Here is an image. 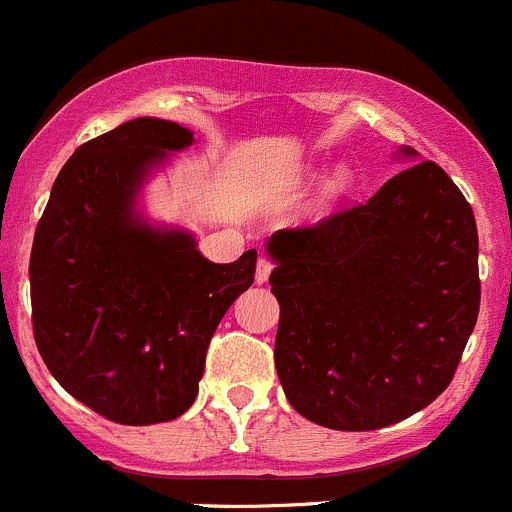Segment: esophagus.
<instances>
[{
    "instance_id": "34e87169",
    "label": "esophagus",
    "mask_w": 512,
    "mask_h": 512,
    "mask_svg": "<svg viewBox=\"0 0 512 512\" xmlns=\"http://www.w3.org/2000/svg\"><path fill=\"white\" fill-rule=\"evenodd\" d=\"M272 267H275V262H272L267 255H262L260 260H257V270H255L257 285H265L267 277H270V272H272Z\"/></svg>"
}]
</instances>
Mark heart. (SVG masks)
Masks as SVG:
<instances>
[{
  "mask_svg": "<svg viewBox=\"0 0 512 512\" xmlns=\"http://www.w3.org/2000/svg\"><path fill=\"white\" fill-rule=\"evenodd\" d=\"M332 185H340V180H335V182H332Z\"/></svg>",
  "mask_w": 512,
  "mask_h": 512,
  "instance_id": "1",
  "label": "heart"
}]
</instances>
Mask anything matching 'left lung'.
<instances>
[{
	"label": "left lung",
	"mask_w": 512,
	"mask_h": 512,
	"mask_svg": "<svg viewBox=\"0 0 512 512\" xmlns=\"http://www.w3.org/2000/svg\"><path fill=\"white\" fill-rule=\"evenodd\" d=\"M267 250L275 367L302 418L377 430L448 388L478 320L480 277L473 207L443 167L418 162L365 205L275 232Z\"/></svg>",
	"instance_id": "1"
}]
</instances>
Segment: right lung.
<instances>
[{
	"instance_id": "add662e5",
	"label": "right lung",
	"mask_w": 512,
	"mask_h": 512,
	"mask_svg": "<svg viewBox=\"0 0 512 512\" xmlns=\"http://www.w3.org/2000/svg\"><path fill=\"white\" fill-rule=\"evenodd\" d=\"M190 145V130L152 117L84 142L34 232L39 355L72 398L119 425L165 423L195 403L212 335L255 280V250L215 265L190 235L132 215L147 167Z\"/></svg>"
}]
</instances>
